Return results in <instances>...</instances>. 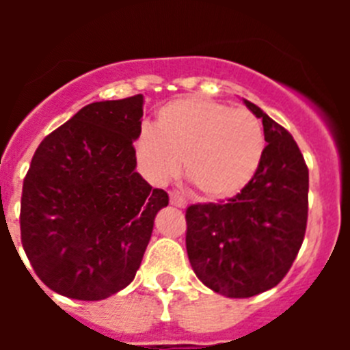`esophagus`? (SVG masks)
Wrapping results in <instances>:
<instances>
[{
	"instance_id": "34e87169",
	"label": "esophagus",
	"mask_w": 350,
	"mask_h": 350,
	"mask_svg": "<svg viewBox=\"0 0 350 350\" xmlns=\"http://www.w3.org/2000/svg\"><path fill=\"white\" fill-rule=\"evenodd\" d=\"M170 203H172L173 206H178V208H185V206H187L185 198L182 196L180 193H175V191H172V193H170Z\"/></svg>"
}]
</instances>
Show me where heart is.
<instances>
[{"label": "heart", "instance_id": "obj_1", "mask_svg": "<svg viewBox=\"0 0 350 350\" xmlns=\"http://www.w3.org/2000/svg\"><path fill=\"white\" fill-rule=\"evenodd\" d=\"M265 145L254 113L193 96L161 107L154 129L144 128L135 140V154L154 184L175 177L178 161H184L191 187L202 198L221 202L252 180Z\"/></svg>", "mask_w": 350, "mask_h": 350}]
</instances>
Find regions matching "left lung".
<instances>
[{
    "mask_svg": "<svg viewBox=\"0 0 350 350\" xmlns=\"http://www.w3.org/2000/svg\"><path fill=\"white\" fill-rule=\"evenodd\" d=\"M265 147L258 172L228 202L191 205L185 247L194 273L228 298L275 287L298 256L307 230L308 168L295 138L254 103Z\"/></svg>",
    "mask_w": 350,
    "mask_h": 350,
    "instance_id": "left-lung-1",
    "label": "left lung"
}]
</instances>
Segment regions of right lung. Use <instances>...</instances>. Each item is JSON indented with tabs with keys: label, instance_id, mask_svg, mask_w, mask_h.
I'll return each instance as SVG.
<instances>
[{
	"label": "right lung",
	"instance_id": "obj_1",
	"mask_svg": "<svg viewBox=\"0 0 350 350\" xmlns=\"http://www.w3.org/2000/svg\"><path fill=\"white\" fill-rule=\"evenodd\" d=\"M144 96L80 108L36 148L24 178L21 238L43 284L98 301L133 282L168 194L137 172Z\"/></svg>",
	"mask_w": 350,
	"mask_h": 350
}]
</instances>
